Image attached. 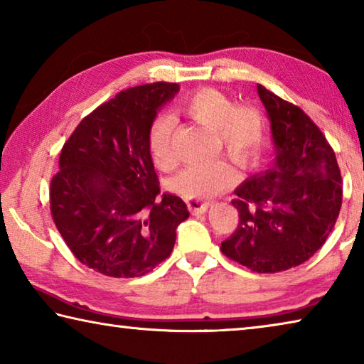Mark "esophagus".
Returning <instances> with one entry per match:
<instances>
[{
	"label": "esophagus",
	"mask_w": 364,
	"mask_h": 364,
	"mask_svg": "<svg viewBox=\"0 0 364 364\" xmlns=\"http://www.w3.org/2000/svg\"><path fill=\"white\" fill-rule=\"evenodd\" d=\"M208 202H202V200H188V208L193 215H202L208 210Z\"/></svg>",
	"instance_id": "obj_1"
}]
</instances>
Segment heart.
I'll use <instances>...</instances> for the list:
<instances>
[{
	"instance_id": "heart-1",
	"label": "heart",
	"mask_w": 364,
	"mask_h": 364,
	"mask_svg": "<svg viewBox=\"0 0 364 364\" xmlns=\"http://www.w3.org/2000/svg\"><path fill=\"white\" fill-rule=\"evenodd\" d=\"M176 110L210 132L215 138V147L220 146L236 164L249 165L260 154L264 120L254 106H234L231 97L221 91L204 88L181 100ZM171 136L173 122L170 117H159L152 123L147 138L152 162L159 168H168L173 162ZM234 180V170L223 160H217L183 168L173 176L170 188L186 199L205 200L230 188Z\"/></svg>"
}]
</instances>
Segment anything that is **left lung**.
Returning <instances> with one entry per match:
<instances>
[{"mask_svg": "<svg viewBox=\"0 0 364 364\" xmlns=\"http://www.w3.org/2000/svg\"><path fill=\"white\" fill-rule=\"evenodd\" d=\"M274 160L234 189L237 230L221 252L257 273H278L315 255L336 225L342 178L336 154L304 110L257 85Z\"/></svg>", "mask_w": 364, "mask_h": 364, "instance_id": "obj_1", "label": "left lung"}]
</instances>
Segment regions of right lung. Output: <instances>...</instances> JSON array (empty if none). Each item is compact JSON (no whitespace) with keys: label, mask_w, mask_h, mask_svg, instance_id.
<instances>
[{"label":"right lung","mask_w":364,"mask_h":364,"mask_svg":"<svg viewBox=\"0 0 364 364\" xmlns=\"http://www.w3.org/2000/svg\"><path fill=\"white\" fill-rule=\"evenodd\" d=\"M176 83L128 88L101 104L67 139L51 180V213L72 254L112 278H139L168 258L189 217L181 197L160 194L149 130Z\"/></svg>","instance_id":"obj_1"}]
</instances>
